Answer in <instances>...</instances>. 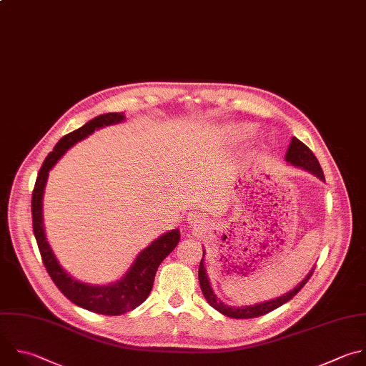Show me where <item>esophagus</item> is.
<instances>
[{
  "mask_svg": "<svg viewBox=\"0 0 366 366\" xmlns=\"http://www.w3.org/2000/svg\"><path fill=\"white\" fill-rule=\"evenodd\" d=\"M187 219H188V222H189L191 225H199V224H202V221H204L202 217H201V214L197 212V211H191V212L188 214Z\"/></svg>",
  "mask_w": 366,
  "mask_h": 366,
  "instance_id": "1",
  "label": "esophagus"
}]
</instances>
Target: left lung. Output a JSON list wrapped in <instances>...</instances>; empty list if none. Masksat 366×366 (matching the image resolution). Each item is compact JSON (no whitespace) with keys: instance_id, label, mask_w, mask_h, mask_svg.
Masks as SVG:
<instances>
[{"instance_id":"obj_1","label":"left lung","mask_w":366,"mask_h":366,"mask_svg":"<svg viewBox=\"0 0 366 366\" xmlns=\"http://www.w3.org/2000/svg\"><path fill=\"white\" fill-rule=\"evenodd\" d=\"M286 161L295 167H299L305 171H309L312 172L313 175H316L319 179L325 181V175H323V171L320 168V164L319 161L316 159L315 154L303 144L300 142L297 138H293L290 145H289V149H287V154H286ZM205 254V252H204ZM204 254H202V259H204ZM313 274V269L310 270V273L306 276V279H303L293 290H290L289 293L277 297V299H273V300H269V302H263V303H257L254 306H242V307H234V306H228L225 303H222L221 300H218V297L215 296V293L212 292L211 289V285H209V280H208V276H207V272H205V267H204V263L201 260L199 263V269H198V279H199V286H201V290H202V295L204 297L207 299V302L215 309L218 310L219 313L228 316V317H232V319H252V317H259V316H263L277 307H280L282 305L287 303L290 299H293L300 290L302 287L307 283V280L312 277Z\"/></svg>"}]
</instances>
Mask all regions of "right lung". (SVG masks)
I'll return each mask as SVG.
<instances>
[{"mask_svg": "<svg viewBox=\"0 0 366 366\" xmlns=\"http://www.w3.org/2000/svg\"><path fill=\"white\" fill-rule=\"evenodd\" d=\"M125 120L124 113H104L92 120H89L81 128L63 137L53 152L44 159L33 189L31 199V215H33V231L37 239V246L41 254L44 267L59 287V290L74 305L106 316H117L134 310L142 305L149 296L155 273L164 259L177 247L179 241V231L171 229L165 232L139 253L134 264L129 267L127 274L120 280L110 283L107 286L87 285L71 277L64 269L59 264L51 247L46 239L44 227H43V194L44 187L49 178V171L57 164V161L79 141L87 138L96 129L120 124Z\"/></svg>", "mask_w": 366, "mask_h": 366, "instance_id": "1", "label": "right lung"}]
</instances>
